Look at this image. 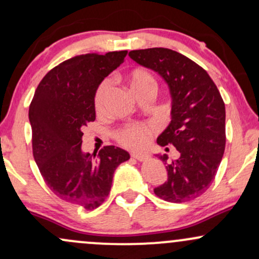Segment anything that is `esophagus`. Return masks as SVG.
<instances>
[{"label": "esophagus", "instance_id": "34e87169", "mask_svg": "<svg viewBox=\"0 0 259 259\" xmlns=\"http://www.w3.org/2000/svg\"><path fill=\"white\" fill-rule=\"evenodd\" d=\"M132 157H133V158L140 160V162L148 159V154L142 153V152H132Z\"/></svg>", "mask_w": 259, "mask_h": 259}]
</instances>
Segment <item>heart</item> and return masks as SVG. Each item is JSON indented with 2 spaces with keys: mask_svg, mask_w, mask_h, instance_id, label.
<instances>
[{
  "mask_svg": "<svg viewBox=\"0 0 259 259\" xmlns=\"http://www.w3.org/2000/svg\"><path fill=\"white\" fill-rule=\"evenodd\" d=\"M126 81L136 97L145 92H154L157 88L156 80L152 74L148 73L147 70L141 69V68H136L127 74ZM109 91H111V84L108 81H103L97 89L96 95H95V108L97 112H101L105 107ZM152 134V126L145 125V124H133V125L123 127L118 133L117 138L123 146L129 148H141L147 144L148 139Z\"/></svg>",
  "mask_w": 259,
  "mask_h": 259,
  "instance_id": "obj_1",
  "label": "heart"
}]
</instances>
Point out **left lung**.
<instances>
[{
    "instance_id": "1",
    "label": "left lung",
    "mask_w": 259,
    "mask_h": 259,
    "mask_svg": "<svg viewBox=\"0 0 259 259\" xmlns=\"http://www.w3.org/2000/svg\"><path fill=\"white\" fill-rule=\"evenodd\" d=\"M130 58L158 73L171 96V120L157 139L173 146L179 158L164 162L168 180L154 189L162 200L181 203L198 197L214 180L225 150V105L203 68L181 53L163 47L134 50Z\"/></svg>"
}]
</instances>
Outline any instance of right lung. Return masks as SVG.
<instances>
[{"instance_id":"add662e5","label":"right lung","mask_w":259,"mask_h":259,"mask_svg":"<svg viewBox=\"0 0 259 259\" xmlns=\"http://www.w3.org/2000/svg\"><path fill=\"white\" fill-rule=\"evenodd\" d=\"M126 53H88L62 62L44 76L29 107L32 154L45 183L57 197L86 209L105 202L114 170L130 158L115 146L97 156L81 151L82 127L96 119L97 88Z\"/></svg>"}]
</instances>
